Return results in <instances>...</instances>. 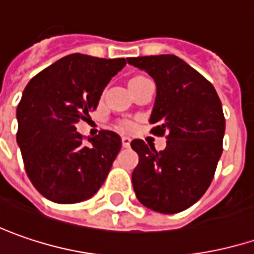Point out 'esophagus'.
<instances>
[{
  "label": "esophagus",
  "instance_id": "esophagus-1",
  "mask_svg": "<svg viewBox=\"0 0 254 254\" xmlns=\"http://www.w3.org/2000/svg\"><path fill=\"white\" fill-rule=\"evenodd\" d=\"M129 145H130V138L129 136H122V146L124 148H129Z\"/></svg>",
  "mask_w": 254,
  "mask_h": 254
}]
</instances>
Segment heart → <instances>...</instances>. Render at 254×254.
Here are the masks:
<instances>
[{
	"label": "heart",
	"instance_id": "heart-1",
	"mask_svg": "<svg viewBox=\"0 0 254 254\" xmlns=\"http://www.w3.org/2000/svg\"><path fill=\"white\" fill-rule=\"evenodd\" d=\"M118 125H119V127H122V129H130L132 127V122L127 121V119H122V121L118 122Z\"/></svg>",
	"mask_w": 254,
	"mask_h": 254
}]
</instances>
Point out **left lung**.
<instances>
[{"label": "left lung", "instance_id": "8db88e82", "mask_svg": "<svg viewBox=\"0 0 254 254\" xmlns=\"http://www.w3.org/2000/svg\"><path fill=\"white\" fill-rule=\"evenodd\" d=\"M157 83L151 132L167 138V148L133 139L139 155L132 172L138 200L148 208L174 214L197 202L210 187L223 152L224 113L216 89L174 54L130 57Z\"/></svg>", "mask_w": 254, "mask_h": 254}]
</instances>
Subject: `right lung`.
I'll return each mask as SVG.
<instances>
[{"label": "right lung", "mask_w": 254, "mask_h": 254, "mask_svg": "<svg viewBox=\"0 0 254 254\" xmlns=\"http://www.w3.org/2000/svg\"><path fill=\"white\" fill-rule=\"evenodd\" d=\"M127 59L68 54L25 86L17 108V142L24 168L38 192L59 204L90 198L105 183L122 142L102 129L84 143L76 130L97 108L103 89Z\"/></svg>", "instance_id": "right-lung-1"}]
</instances>
